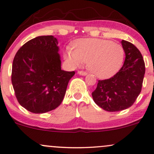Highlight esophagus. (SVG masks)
<instances>
[{
  "instance_id": "esophagus-1",
  "label": "esophagus",
  "mask_w": 154,
  "mask_h": 154,
  "mask_svg": "<svg viewBox=\"0 0 154 154\" xmlns=\"http://www.w3.org/2000/svg\"><path fill=\"white\" fill-rule=\"evenodd\" d=\"M78 73L81 75H86L88 74V73H87L85 72H83V71H79V72H78Z\"/></svg>"
}]
</instances>
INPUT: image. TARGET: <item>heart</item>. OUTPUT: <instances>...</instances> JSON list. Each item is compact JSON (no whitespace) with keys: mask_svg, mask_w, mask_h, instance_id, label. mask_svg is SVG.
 Segmentation results:
<instances>
[{"mask_svg":"<svg viewBox=\"0 0 154 154\" xmlns=\"http://www.w3.org/2000/svg\"><path fill=\"white\" fill-rule=\"evenodd\" d=\"M73 46L74 48H66V60L73 67L88 62L90 72L100 79L115 74L124 62L123 47L110 40L81 39L75 41Z\"/></svg>","mask_w":154,"mask_h":154,"instance_id":"b5f03b06","label":"heart"}]
</instances>
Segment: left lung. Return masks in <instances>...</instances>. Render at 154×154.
Masks as SVG:
<instances>
[{
  "label": "left lung",
  "mask_w": 154,
  "mask_h": 154,
  "mask_svg": "<svg viewBox=\"0 0 154 154\" xmlns=\"http://www.w3.org/2000/svg\"><path fill=\"white\" fill-rule=\"evenodd\" d=\"M126 57L120 70L112 77L98 81L92 93L95 103L104 110L117 112L130 108L141 92L145 64L137 48L122 40Z\"/></svg>",
  "instance_id": "8db88e82"
}]
</instances>
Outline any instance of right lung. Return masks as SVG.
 <instances>
[{
  "mask_svg": "<svg viewBox=\"0 0 154 154\" xmlns=\"http://www.w3.org/2000/svg\"><path fill=\"white\" fill-rule=\"evenodd\" d=\"M57 40L39 36L23 44L12 64V83L17 101L31 112L41 114L57 108L75 72L61 69Z\"/></svg>",
  "mask_w": 154,
  "mask_h": 154,
  "instance_id": "add662e5",
  "label": "right lung"
}]
</instances>
